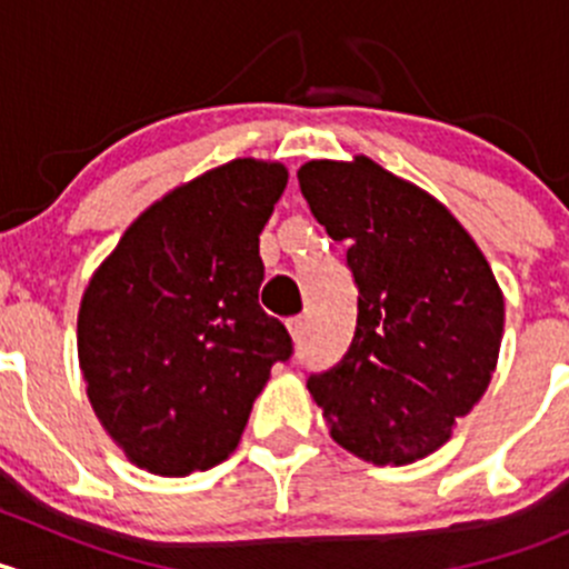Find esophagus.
<instances>
[{
    "instance_id": "obj_1",
    "label": "esophagus",
    "mask_w": 569,
    "mask_h": 569,
    "mask_svg": "<svg viewBox=\"0 0 569 569\" xmlns=\"http://www.w3.org/2000/svg\"><path fill=\"white\" fill-rule=\"evenodd\" d=\"M286 327H289V332H291V338H295V341H302V336H306V317L289 319V321H286Z\"/></svg>"
}]
</instances>
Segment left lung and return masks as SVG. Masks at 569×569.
Masks as SVG:
<instances>
[{"label":"left lung","mask_w":569,"mask_h":569,"mask_svg":"<svg viewBox=\"0 0 569 569\" xmlns=\"http://www.w3.org/2000/svg\"><path fill=\"white\" fill-rule=\"evenodd\" d=\"M313 217L358 283V325L341 363L308 380L330 438L375 465L438 451L490 386L503 291L455 214L369 157L297 170Z\"/></svg>","instance_id":"left-lung-1"}]
</instances>
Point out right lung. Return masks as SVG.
I'll list each match as a JSON object with an SVG mask.
<instances>
[{"label": "right lung", "mask_w": 569, "mask_h": 569, "mask_svg": "<svg viewBox=\"0 0 569 569\" xmlns=\"http://www.w3.org/2000/svg\"><path fill=\"white\" fill-rule=\"evenodd\" d=\"M280 162L233 159L148 206L101 261L77 319L79 369L137 468L189 476L233 455L291 338L258 306V233Z\"/></svg>", "instance_id": "1"}]
</instances>
